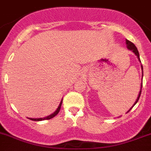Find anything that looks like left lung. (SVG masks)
I'll return each mask as SVG.
<instances>
[{
    "label": "left lung",
    "mask_w": 151,
    "mask_h": 151,
    "mask_svg": "<svg viewBox=\"0 0 151 151\" xmlns=\"http://www.w3.org/2000/svg\"><path fill=\"white\" fill-rule=\"evenodd\" d=\"M125 43H126L127 48H128V50L132 51V52H133V53L134 54V55H135L136 56H137L138 61H140V62H141V60H140V55H139V52H138V51H137V48H136V46H135V45H134V44H133V43H132V42L128 41V40H127V39H126V42H125ZM141 70H142V78H143V66H142V65H141ZM141 89H142V82H141V90H140V92H139L138 96H137V99H136L135 103H134L132 108H131L130 109L128 110V112H127V113H128V112H129V111H130V110L132 109V108H133L134 106V105H135L136 103H137V101H138L139 98H140V96H141Z\"/></svg>",
    "instance_id": "8db88e82"
}]
</instances>
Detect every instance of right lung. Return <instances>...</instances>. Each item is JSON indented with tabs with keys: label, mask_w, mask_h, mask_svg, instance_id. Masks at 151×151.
Masks as SVG:
<instances>
[{
	"label": "right lung",
	"mask_w": 151,
	"mask_h": 151,
	"mask_svg": "<svg viewBox=\"0 0 151 151\" xmlns=\"http://www.w3.org/2000/svg\"><path fill=\"white\" fill-rule=\"evenodd\" d=\"M62 100H63V99H61V102H60V104H59V106H58V107L57 108V109H56L55 111L53 112V113L51 114L50 115H48V116H46V117H44V118H39V119H30V118H29V119H30V120H32V121H42V120H48V119H52V118L55 117V115H57L58 112H59L60 109H61V104H62Z\"/></svg>",
	"instance_id": "1"
}]
</instances>
